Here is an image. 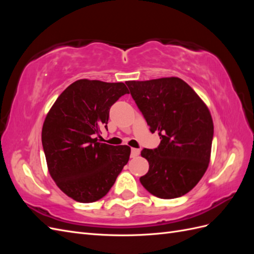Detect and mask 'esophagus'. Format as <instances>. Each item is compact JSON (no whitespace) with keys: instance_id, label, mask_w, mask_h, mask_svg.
Returning <instances> with one entry per match:
<instances>
[{"instance_id":"esophagus-1","label":"esophagus","mask_w":254,"mask_h":254,"mask_svg":"<svg viewBox=\"0 0 254 254\" xmlns=\"http://www.w3.org/2000/svg\"><path fill=\"white\" fill-rule=\"evenodd\" d=\"M140 151L141 150L139 148H131V157L134 158L136 156H139L140 155Z\"/></svg>"}]
</instances>
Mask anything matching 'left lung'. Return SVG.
<instances>
[{
	"mask_svg": "<svg viewBox=\"0 0 254 254\" xmlns=\"http://www.w3.org/2000/svg\"><path fill=\"white\" fill-rule=\"evenodd\" d=\"M130 94L150 131L161 143L144 148L148 173L142 186L153 196L173 199L186 195L200 181L209 166L214 126L202 99L178 77L126 81Z\"/></svg>",
	"mask_w": 254,
	"mask_h": 254,
	"instance_id": "left-lung-1",
	"label": "left lung"
}]
</instances>
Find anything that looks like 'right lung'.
Instances as JSON below:
<instances>
[{"label": "right lung", "mask_w": 254, "mask_h": 254, "mask_svg": "<svg viewBox=\"0 0 254 254\" xmlns=\"http://www.w3.org/2000/svg\"><path fill=\"white\" fill-rule=\"evenodd\" d=\"M129 91L123 82L79 79L59 95L42 127L50 175L75 201L89 203L110 190L130 156L127 145L102 143L110 107Z\"/></svg>", "instance_id": "1"}]
</instances>
